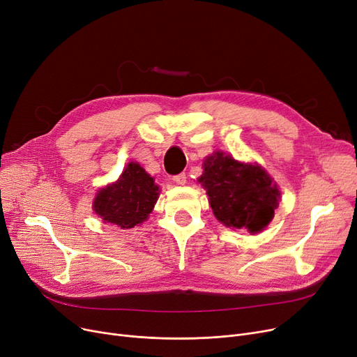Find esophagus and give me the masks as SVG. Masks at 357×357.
Instances as JSON below:
<instances>
[{"label": "esophagus", "mask_w": 357, "mask_h": 357, "mask_svg": "<svg viewBox=\"0 0 357 357\" xmlns=\"http://www.w3.org/2000/svg\"><path fill=\"white\" fill-rule=\"evenodd\" d=\"M172 179H174V182L178 183V185H185V183H186V175H185V174H179V175L174 176Z\"/></svg>", "instance_id": "1"}]
</instances>
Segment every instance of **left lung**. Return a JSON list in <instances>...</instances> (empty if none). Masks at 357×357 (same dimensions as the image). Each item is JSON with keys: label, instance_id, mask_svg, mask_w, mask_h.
<instances>
[{"label": "left lung", "instance_id": "1", "mask_svg": "<svg viewBox=\"0 0 357 357\" xmlns=\"http://www.w3.org/2000/svg\"><path fill=\"white\" fill-rule=\"evenodd\" d=\"M198 178L207 190L214 215L224 226L259 233L268 227L279 205L280 191L264 167L241 163L215 152L204 160Z\"/></svg>", "mask_w": 357, "mask_h": 357}]
</instances>
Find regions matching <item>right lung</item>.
Listing matches in <instances>:
<instances>
[{
  "mask_svg": "<svg viewBox=\"0 0 357 357\" xmlns=\"http://www.w3.org/2000/svg\"><path fill=\"white\" fill-rule=\"evenodd\" d=\"M159 198V186L137 162H130L117 182L101 188L92 208L104 222L127 230L147 220Z\"/></svg>",
  "mask_w": 357,
  "mask_h": 357,
  "instance_id": "obj_1",
  "label": "right lung"
}]
</instances>
